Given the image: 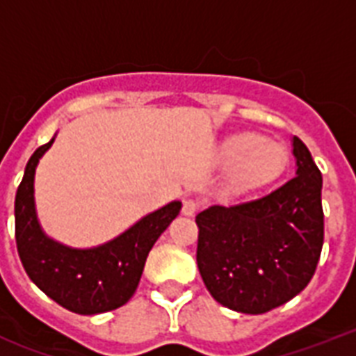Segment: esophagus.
Wrapping results in <instances>:
<instances>
[{
  "label": "esophagus",
  "instance_id": "34e87169",
  "mask_svg": "<svg viewBox=\"0 0 356 356\" xmlns=\"http://www.w3.org/2000/svg\"><path fill=\"white\" fill-rule=\"evenodd\" d=\"M181 212H183L184 216H194L195 212H197V203L192 200H184Z\"/></svg>",
  "mask_w": 356,
  "mask_h": 356
}]
</instances>
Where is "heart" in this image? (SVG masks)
Wrapping results in <instances>:
<instances>
[{
  "instance_id": "b5f03b06",
  "label": "heart",
  "mask_w": 356,
  "mask_h": 356,
  "mask_svg": "<svg viewBox=\"0 0 356 356\" xmlns=\"http://www.w3.org/2000/svg\"><path fill=\"white\" fill-rule=\"evenodd\" d=\"M218 166L231 172L236 194L260 188L275 181L288 162L286 147L259 133H236L223 140L216 153Z\"/></svg>"
}]
</instances>
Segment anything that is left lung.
<instances>
[{"mask_svg": "<svg viewBox=\"0 0 356 356\" xmlns=\"http://www.w3.org/2000/svg\"><path fill=\"white\" fill-rule=\"evenodd\" d=\"M296 177L257 200L195 216L197 268L218 303L242 314L281 307L310 282L323 245L321 173L292 136Z\"/></svg>", "mask_w": 356, "mask_h": 356, "instance_id": "obj_1", "label": "left lung"}]
</instances>
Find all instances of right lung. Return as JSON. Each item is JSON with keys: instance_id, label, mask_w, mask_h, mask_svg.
I'll return each mask as SVG.
<instances>
[{"instance_id": "obj_1", "label": "right lung", "mask_w": 356, "mask_h": 356, "mask_svg": "<svg viewBox=\"0 0 356 356\" xmlns=\"http://www.w3.org/2000/svg\"><path fill=\"white\" fill-rule=\"evenodd\" d=\"M55 136L31 155L16 192L14 222L19 260L31 281L55 303L75 314H102L133 298L151 248L177 218L183 203L172 201L145 214L99 245L72 248L58 242L42 229L35 201L36 166Z\"/></svg>"}]
</instances>
